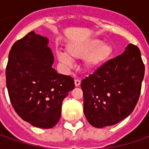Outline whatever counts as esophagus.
Here are the masks:
<instances>
[{
	"label": "esophagus",
	"instance_id": "1",
	"mask_svg": "<svg viewBox=\"0 0 149 149\" xmlns=\"http://www.w3.org/2000/svg\"><path fill=\"white\" fill-rule=\"evenodd\" d=\"M79 84H80V80L78 79H74V85H75V86H79Z\"/></svg>",
	"mask_w": 149,
	"mask_h": 149
}]
</instances>
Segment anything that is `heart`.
Returning a JSON list of instances; mask_svg holds the SVG:
<instances>
[{
  "label": "heart",
  "instance_id": "b5f03b06",
  "mask_svg": "<svg viewBox=\"0 0 149 149\" xmlns=\"http://www.w3.org/2000/svg\"><path fill=\"white\" fill-rule=\"evenodd\" d=\"M68 54L57 52V58L67 68L73 66V60L84 59V65L87 70H94L105 64L113 54V48L101 40L91 38L73 42L67 46Z\"/></svg>",
  "mask_w": 149,
  "mask_h": 149
}]
</instances>
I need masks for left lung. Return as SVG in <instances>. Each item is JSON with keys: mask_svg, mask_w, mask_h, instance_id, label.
I'll list each match as a JSON object with an SVG mask.
<instances>
[{"mask_svg": "<svg viewBox=\"0 0 149 149\" xmlns=\"http://www.w3.org/2000/svg\"><path fill=\"white\" fill-rule=\"evenodd\" d=\"M145 67L139 49L129 44L120 55L84 79V113L95 128L116 124L134 111Z\"/></svg>", "mask_w": 149, "mask_h": 149, "instance_id": "obj_1", "label": "left lung"}]
</instances>
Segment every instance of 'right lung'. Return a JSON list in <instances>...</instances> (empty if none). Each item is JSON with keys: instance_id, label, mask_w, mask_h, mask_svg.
<instances>
[{"instance_id": "1", "label": "right lung", "mask_w": 149, "mask_h": 149, "mask_svg": "<svg viewBox=\"0 0 149 149\" xmlns=\"http://www.w3.org/2000/svg\"><path fill=\"white\" fill-rule=\"evenodd\" d=\"M46 37L28 33L12 45L6 69V87L15 111L35 127L50 129L59 122L61 106L74 88V79L53 69Z\"/></svg>"}]
</instances>
